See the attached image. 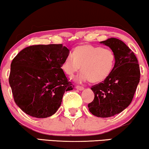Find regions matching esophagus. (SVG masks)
I'll return each mask as SVG.
<instances>
[{"label":"esophagus","mask_w":149,"mask_h":149,"mask_svg":"<svg viewBox=\"0 0 149 149\" xmlns=\"http://www.w3.org/2000/svg\"><path fill=\"white\" fill-rule=\"evenodd\" d=\"M75 88H76V89L79 90V91H83V90L84 89V88L82 87V86H77Z\"/></svg>","instance_id":"obj_1"}]
</instances>
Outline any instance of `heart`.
Returning a JSON list of instances; mask_svg holds the SVG:
<instances>
[{
  "label": "heart",
  "mask_w": 149,
  "mask_h": 149,
  "mask_svg": "<svg viewBox=\"0 0 149 149\" xmlns=\"http://www.w3.org/2000/svg\"><path fill=\"white\" fill-rule=\"evenodd\" d=\"M116 55L112 50L90 45L75 47L74 53L65 58L61 68L70 77L81 70V73L75 78L77 82L90 80L91 83L104 81L113 70Z\"/></svg>",
  "instance_id": "obj_1"
}]
</instances>
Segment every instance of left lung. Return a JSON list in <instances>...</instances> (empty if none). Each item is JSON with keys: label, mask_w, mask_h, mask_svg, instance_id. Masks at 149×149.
<instances>
[{"label": "left lung", "mask_w": 149, "mask_h": 149, "mask_svg": "<svg viewBox=\"0 0 149 149\" xmlns=\"http://www.w3.org/2000/svg\"><path fill=\"white\" fill-rule=\"evenodd\" d=\"M100 43L113 51L116 62L107 78L91 87L95 98L88 107L94 116L109 117L131 103L140 81V67L134 53L120 40L111 38Z\"/></svg>", "instance_id": "1"}]
</instances>
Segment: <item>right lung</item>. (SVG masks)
Here are the masks:
<instances>
[{
    "mask_svg": "<svg viewBox=\"0 0 149 149\" xmlns=\"http://www.w3.org/2000/svg\"><path fill=\"white\" fill-rule=\"evenodd\" d=\"M69 54L61 44L33 45L13 59L9 81L15 102L23 111L36 118L56 112L65 92L74 88L61 68Z\"/></svg>",
    "mask_w": 149,
    "mask_h": 149,
    "instance_id": "obj_1",
    "label": "right lung"
}]
</instances>
